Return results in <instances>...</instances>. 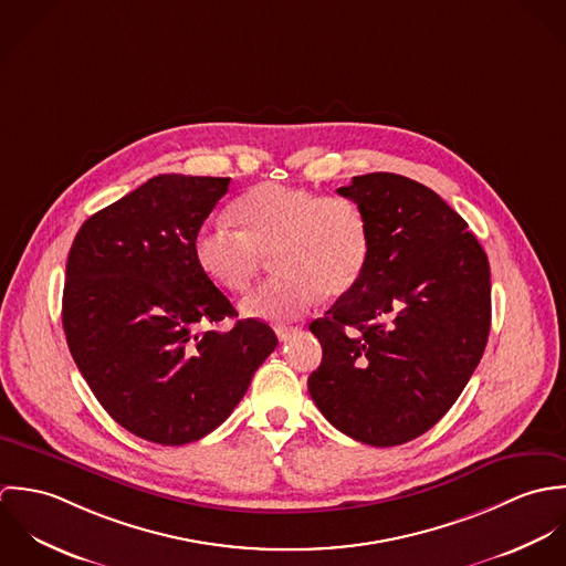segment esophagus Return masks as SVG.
Segmentation results:
<instances>
[{
	"label": "esophagus",
	"mask_w": 566,
	"mask_h": 566,
	"mask_svg": "<svg viewBox=\"0 0 566 566\" xmlns=\"http://www.w3.org/2000/svg\"><path fill=\"white\" fill-rule=\"evenodd\" d=\"M274 331H276V337H279L281 342H287L290 337H294V335L298 333V326H285V324H276V326H274Z\"/></svg>",
	"instance_id": "1"
}]
</instances>
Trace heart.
I'll return each mask as SVG.
<instances>
[{"label":"heart","instance_id":"b5f03b06","mask_svg":"<svg viewBox=\"0 0 566 566\" xmlns=\"http://www.w3.org/2000/svg\"><path fill=\"white\" fill-rule=\"evenodd\" d=\"M233 220L205 224L193 238L198 268L229 292H245L272 254L279 272L243 298L242 312L261 321H290L321 294L339 298L364 276L373 235L364 209L346 196L263 182L233 202Z\"/></svg>","mask_w":566,"mask_h":566}]
</instances>
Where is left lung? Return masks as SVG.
<instances>
[{
  "label": "left lung",
  "instance_id": "obj_1",
  "mask_svg": "<svg viewBox=\"0 0 566 566\" xmlns=\"http://www.w3.org/2000/svg\"><path fill=\"white\" fill-rule=\"evenodd\" d=\"M339 196L370 222L359 283L310 324L323 364L310 395L342 433L397 447L458 401L490 333V265L469 224L429 187L390 171L355 176Z\"/></svg>",
  "mask_w": 566,
  "mask_h": 566
}]
</instances>
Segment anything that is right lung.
Returning a JSON list of instances; mask_svg holds the SVG:
<instances>
[{"instance_id":"right-lung-1","label":"right lung","mask_w":566,"mask_h":566,"mask_svg":"<svg viewBox=\"0 0 566 566\" xmlns=\"http://www.w3.org/2000/svg\"><path fill=\"white\" fill-rule=\"evenodd\" d=\"M229 182L155 176L91 216L67 256L63 328L84 381L115 422L165 447L220 427L279 344L254 318L205 328L238 318L193 256Z\"/></svg>"}]
</instances>
